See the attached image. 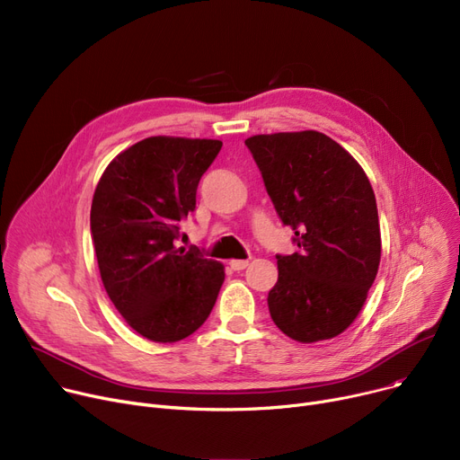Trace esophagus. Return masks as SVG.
Wrapping results in <instances>:
<instances>
[{
    "label": "esophagus",
    "mask_w": 460,
    "mask_h": 460,
    "mask_svg": "<svg viewBox=\"0 0 460 460\" xmlns=\"http://www.w3.org/2000/svg\"><path fill=\"white\" fill-rule=\"evenodd\" d=\"M249 265V260H232L230 261V267L234 269V271H243Z\"/></svg>",
    "instance_id": "obj_1"
}]
</instances>
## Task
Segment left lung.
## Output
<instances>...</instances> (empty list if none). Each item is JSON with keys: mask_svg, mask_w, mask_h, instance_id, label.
I'll return each instance as SVG.
<instances>
[{"mask_svg": "<svg viewBox=\"0 0 460 460\" xmlns=\"http://www.w3.org/2000/svg\"><path fill=\"white\" fill-rule=\"evenodd\" d=\"M245 145L299 249L277 254L269 314L296 341L334 338L357 319L379 271L381 228L371 183L325 133L254 135Z\"/></svg>", "mask_w": 460, "mask_h": 460, "instance_id": "obj_1", "label": "left lung"}]
</instances>
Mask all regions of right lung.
<instances>
[{
  "mask_svg": "<svg viewBox=\"0 0 460 460\" xmlns=\"http://www.w3.org/2000/svg\"><path fill=\"white\" fill-rule=\"evenodd\" d=\"M221 146L213 139L148 137L120 152L96 185L91 234L103 288L128 325L152 341L193 334L225 282L219 261L174 245Z\"/></svg>",
  "mask_w": 460,
  "mask_h": 460,
  "instance_id": "1",
  "label": "right lung"
}]
</instances>
